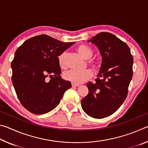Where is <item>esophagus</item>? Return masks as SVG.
<instances>
[{
    "mask_svg": "<svg viewBox=\"0 0 148 148\" xmlns=\"http://www.w3.org/2000/svg\"><path fill=\"white\" fill-rule=\"evenodd\" d=\"M72 86L73 87H78V86H79V85H78V84H73V83H72Z\"/></svg>",
    "mask_w": 148,
    "mask_h": 148,
    "instance_id": "obj_1",
    "label": "esophagus"
}]
</instances>
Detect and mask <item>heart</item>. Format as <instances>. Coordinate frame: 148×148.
<instances>
[{
  "label": "heart",
  "mask_w": 148,
  "mask_h": 148,
  "mask_svg": "<svg viewBox=\"0 0 148 148\" xmlns=\"http://www.w3.org/2000/svg\"><path fill=\"white\" fill-rule=\"evenodd\" d=\"M76 49L79 54L81 55L84 58L86 59L91 58L92 55V50L86 45H79V46H77ZM65 56H66V53L63 52L61 55H59V56L58 57V61L60 66H64ZM90 64L95 71H99L100 69V64L98 62L93 61L91 62ZM92 76H93V72L91 69H85L82 71L70 70V71L65 72L63 75L65 79L75 84H83L90 78H91Z\"/></svg>",
  "instance_id": "heart-1"
}]
</instances>
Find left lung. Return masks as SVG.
<instances>
[{"label":"left lung","instance_id":"8db88e82","mask_svg":"<svg viewBox=\"0 0 148 148\" xmlns=\"http://www.w3.org/2000/svg\"><path fill=\"white\" fill-rule=\"evenodd\" d=\"M88 42L98 47L102 59L96 83L87 84L89 92L82 107L88 116L102 119L114 114L126 99L133 58L127 44L110 32H100Z\"/></svg>","mask_w":148,"mask_h":148}]
</instances>
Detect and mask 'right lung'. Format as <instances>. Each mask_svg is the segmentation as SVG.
<instances>
[{
  "mask_svg": "<svg viewBox=\"0 0 148 148\" xmlns=\"http://www.w3.org/2000/svg\"><path fill=\"white\" fill-rule=\"evenodd\" d=\"M74 43L41 34L27 40L17 49L11 64L12 84L21 104L30 112L51 111L72 87L60 76L58 56ZM47 77L51 79L48 82Z\"/></svg>",
  "mask_w": 148,
  "mask_h": 148,
  "instance_id": "add662e5",
  "label": "right lung"
}]
</instances>
